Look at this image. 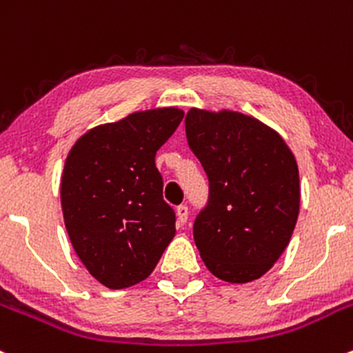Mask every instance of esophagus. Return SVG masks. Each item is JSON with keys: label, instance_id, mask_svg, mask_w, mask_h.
<instances>
[{"label": "esophagus", "instance_id": "34e87169", "mask_svg": "<svg viewBox=\"0 0 353 353\" xmlns=\"http://www.w3.org/2000/svg\"><path fill=\"white\" fill-rule=\"evenodd\" d=\"M176 214H177V223L179 225H184L188 221V216H189V211H188V206L186 205H181L176 208Z\"/></svg>", "mask_w": 353, "mask_h": 353}]
</instances>
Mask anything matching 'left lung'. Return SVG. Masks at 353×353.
<instances>
[{"instance_id": "1", "label": "left lung", "mask_w": 353, "mask_h": 353, "mask_svg": "<svg viewBox=\"0 0 353 353\" xmlns=\"http://www.w3.org/2000/svg\"><path fill=\"white\" fill-rule=\"evenodd\" d=\"M188 145L210 181L192 235L203 262L226 283L264 276L288 247L299 213V172L283 137L235 111L191 108Z\"/></svg>"}]
</instances>
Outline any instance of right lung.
<instances>
[{
    "instance_id": "add662e5",
    "label": "right lung",
    "mask_w": 353,
    "mask_h": 353,
    "mask_svg": "<svg viewBox=\"0 0 353 353\" xmlns=\"http://www.w3.org/2000/svg\"><path fill=\"white\" fill-rule=\"evenodd\" d=\"M184 113L139 111L84 133L65 159L64 223L94 279L123 289L150 276L176 235V213L162 198L155 154Z\"/></svg>"
}]
</instances>
